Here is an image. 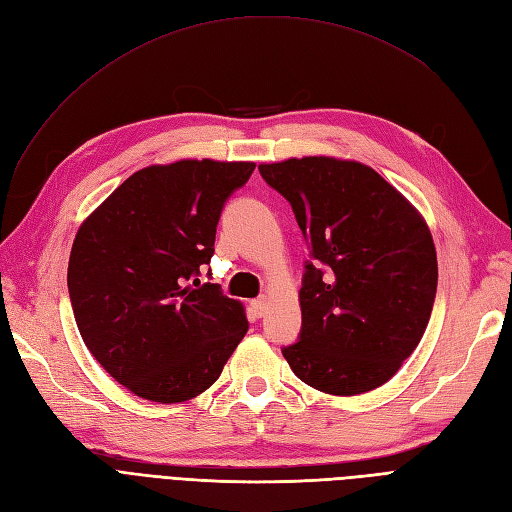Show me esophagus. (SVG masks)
<instances>
[{"label":"esophagus","instance_id":"1","mask_svg":"<svg viewBox=\"0 0 512 512\" xmlns=\"http://www.w3.org/2000/svg\"><path fill=\"white\" fill-rule=\"evenodd\" d=\"M267 309H269V303H267V299L265 297H258V299H254L252 301V312L258 316V318H262L267 314Z\"/></svg>","mask_w":512,"mask_h":512}]
</instances>
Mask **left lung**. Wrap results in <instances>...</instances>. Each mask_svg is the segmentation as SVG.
<instances>
[{"instance_id":"1","label":"left lung","mask_w":512,"mask_h":512,"mask_svg":"<svg viewBox=\"0 0 512 512\" xmlns=\"http://www.w3.org/2000/svg\"><path fill=\"white\" fill-rule=\"evenodd\" d=\"M292 207L309 250L301 333L282 354L294 376L331 395L391 380L421 342L438 260L418 211L374 168L335 158L258 166Z\"/></svg>"}]
</instances>
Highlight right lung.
I'll return each mask as SVG.
<instances>
[{
    "instance_id": "right-lung-1",
    "label": "right lung",
    "mask_w": 512,
    "mask_h": 512,
    "mask_svg": "<svg viewBox=\"0 0 512 512\" xmlns=\"http://www.w3.org/2000/svg\"><path fill=\"white\" fill-rule=\"evenodd\" d=\"M254 168L213 160L143 168L76 232L68 265L76 327L134 395L160 404L200 395L247 333L243 305L220 284H200V271L226 200Z\"/></svg>"
}]
</instances>
